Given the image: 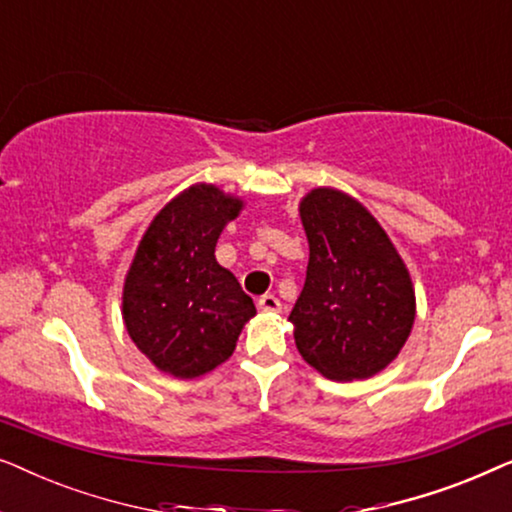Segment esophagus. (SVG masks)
<instances>
[{"label": "esophagus", "instance_id": "obj_1", "mask_svg": "<svg viewBox=\"0 0 512 512\" xmlns=\"http://www.w3.org/2000/svg\"><path fill=\"white\" fill-rule=\"evenodd\" d=\"M258 307H261L263 312H279L282 310V303H279V298L272 296V293H265V296L258 298Z\"/></svg>", "mask_w": 512, "mask_h": 512}]
</instances>
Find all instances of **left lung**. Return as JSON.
Returning <instances> with one entry per match:
<instances>
[{
  "label": "left lung",
  "instance_id": "obj_1",
  "mask_svg": "<svg viewBox=\"0 0 512 512\" xmlns=\"http://www.w3.org/2000/svg\"><path fill=\"white\" fill-rule=\"evenodd\" d=\"M310 263L289 314L303 359L328 380L352 382L389 366L415 324V289L373 214L338 188L300 200Z\"/></svg>",
  "mask_w": 512,
  "mask_h": 512
}]
</instances>
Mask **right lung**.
I'll return each instance as SVG.
<instances>
[{"label":"right lung","mask_w":512,"mask_h":512,"mask_svg":"<svg viewBox=\"0 0 512 512\" xmlns=\"http://www.w3.org/2000/svg\"><path fill=\"white\" fill-rule=\"evenodd\" d=\"M244 200L214 184L172 198L146 228L123 284V324L139 352L179 380L221 366L235 352L254 300L214 249Z\"/></svg>","instance_id":"1"}]
</instances>
